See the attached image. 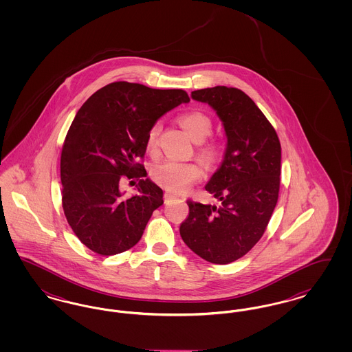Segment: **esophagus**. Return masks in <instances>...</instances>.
<instances>
[{
  "label": "esophagus",
  "instance_id": "obj_1",
  "mask_svg": "<svg viewBox=\"0 0 352 352\" xmlns=\"http://www.w3.org/2000/svg\"><path fill=\"white\" fill-rule=\"evenodd\" d=\"M177 199H178V198H177L174 194H171V192H168V191L165 192V203H170V201H177Z\"/></svg>",
  "mask_w": 352,
  "mask_h": 352
}]
</instances>
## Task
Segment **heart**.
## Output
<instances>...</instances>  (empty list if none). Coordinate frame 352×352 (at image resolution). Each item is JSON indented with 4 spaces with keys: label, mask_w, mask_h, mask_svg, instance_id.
I'll list each match as a JSON object with an SVG mask.
<instances>
[{
    "label": "heart",
    "mask_w": 352,
    "mask_h": 352,
    "mask_svg": "<svg viewBox=\"0 0 352 352\" xmlns=\"http://www.w3.org/2000/svg\"><path fill=\"white\" fill-rule=\"evenodd\" d=\"M179 124L195 142H201L199 154L207 162H215L220 155L221 146L215 140H206L212 131V121L201 112H187L179 118ZM158 126H153L148 134V149L157 151ZM203 175V170L195 162L162 161L151 168V177L157 184L164 186L173 192H184L192 184L198 182Z\"/></svg>",
    "instance_id": "obj_1"
}]
</instances>
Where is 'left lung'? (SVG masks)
<instances>
[{
	"mask_svg": "<svg viewBox=\"0 0 352 352\" xmlns=\"http://www.w3.org/2000/svg\"><path fill=\"white\" fill-rule=\"evenodd\" d=\"M223 122L227 146L206 190L219 204L187 201L179 232L186 245L212 264H230L251 251L277 204L281 145L274 128L243 91L217 85L191 92Z\"/></svg>",
	"mask_w": 352,
	"mask_h": 352,
	"instance_id": "obj_1",
	"label": "left lung"
}]
</instances>
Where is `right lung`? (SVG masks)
I'll use <instances>...</instances> for the list:
<instances>
[{
  "label": "right lung",
  "mask_w": 352,
  "mask_h": 352,
  "mask_svg": "<svg viewBox=\"0 0 352 352\" xmlns=\"http://www.w3.org/2000/svg\"><path fill=\"white\" fill-rule=\"evenodd\" d=\"M188 101L184 89L115 82L78 111L60 157L62 204L87 248L112 256L140 241L153 211L164 204V191L137 160L145 155L157 120ZM124 176L139 181V192L131 199L119 191Z\"/></svg>",
  "instance_id": "1"
}]
</instances>
